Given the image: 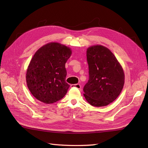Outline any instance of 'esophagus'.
Masks as SVG:
<instances>
[{
	"label": "esophagus",
	"mask_w": 148,
	"mask_h": 148,
	"mask_svg": "<svg viewBox=\"0 0 148 148\" xmlns=\"http://www.w3.org/2000/svg\"><path fill=\"white\" fill-rule=\"evenodd\" d=\"M71 87H75L78 89H80L81 88V85L80 84H73V85H71Z\"/></svg>",
	"instance_id": "1"
}]
</instances>
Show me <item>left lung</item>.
<instances>
[{
    "mask_svg": "<svg viewBox=\"0 0 148 148\" xmlns=\"http://www.w3.org/2000/svg\"><path fill=\"white\" fill-rule=\"evenodd\" d=\"M89 79L84 87L87 102L95 107L109 105L119 95L124 84V73L117 58L103 46L86 51Z\"/></svg>",
    "mask_w": 148,
    "mask_h": 148,
    "instance_id": "obj_1",
    "label": "left lung"
}]
</instances>
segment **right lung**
Segmentation results:
<instances>
[{
    "label": "right lung",
    "instance_id": "1",
    "mask_svg": "<svg viewBox=\"0 0 148 148\" xmlns=\"http://www.w3.org/2000/svg\"><path fill=\"white\" fill-rule=\"evenodd\" d=\"M71 54L67 46L50 42L36 52L26 72V82L36 99L53 103L63 98L70 85L65 82V63Z\"/></svg>",
    "mask_w": 148,
    "mask_h": 148
}]
</instances>
